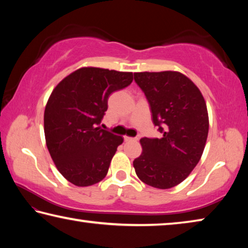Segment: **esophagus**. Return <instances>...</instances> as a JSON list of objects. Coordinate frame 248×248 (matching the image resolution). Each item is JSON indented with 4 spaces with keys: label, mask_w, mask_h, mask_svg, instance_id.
I'll list each match as a JSON object with an SVG mask.
<instances>
[{
    "label": "esophagus",
    "mask_w": 248,
    "mask_h": 248,
    "mask_svg": "<svg viewBox=\"0 0 248 248\" xmlns=\"http://www.w3.org/2000/svg\"><path fill=\"white\" fill-rule=\"evenodd\" d=\"M138 138H131V137H124V141H138Z\"/></svg>",
    "instance_id": "1"
}]
</instances>
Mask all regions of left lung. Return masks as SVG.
Returning a JSON list of instances; mask_svg holds the SVG:
<instances>
[{
    "mask_svg": "<svg viewBox=\"0 0 248 248\" xmlns=\"http://www.w3.org/2000/svg\"><path fill=\"white\" fill-rule=\"evenodd\" d=\"M150 104L162 138H142V153L133 161L144 184L169 189L186 179L200 161L209 131L207 105L186 75L176 71L134 73Z\"/></svg>",
    "mask_w": 248,
    "mask_h": 248,
    "instance_id": "1",
    "label": "left lung"
}]
</instances>
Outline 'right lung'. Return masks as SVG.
<instances>
[{"instance_id":"add662e5","label":"right lung","mask_w":248,"mask_h":248,"mask_svg":"<svg viewBox=\"0 0 248 248\" xmlns=\"http://www.w3.org/2000/svg\"><path fill=\"white\" fill-rule=\"evenodd\" d=\"M132 79V72L81 68L50 95L44 116L46 144L58 170L75 186H92L107 175L124 139L102 129L100 123L109 95Z\"/></svg>"}]
</instances>
